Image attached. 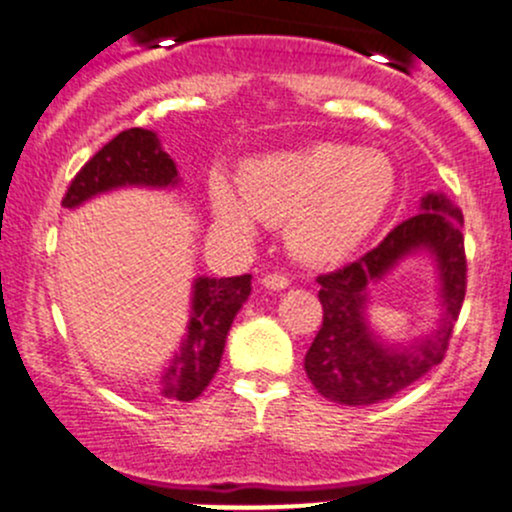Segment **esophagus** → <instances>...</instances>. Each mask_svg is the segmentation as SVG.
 Listing matches in <instances>:
<instances>
[{"mask_svg": "<svg viewBox=\"0 0 512 512\" xmlns=\"http://www.w3.org/2000/svg\"><path fill=\"white\" fill-rule=\"evenodd\" d=\"M262 285L267 289H277V292H280V289L289 287V277L282 275V272H267V275L262 277Z\"/></svg>", "mask_w": 512, "mask_h": 512, "instance_id": "obj_1", "label": "esophagus"}]
</instances>
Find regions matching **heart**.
I'll list each match as a JSON object with an SVG mask.
<instances>
[{"instance_id":"b5f03b06","label":"heart","mask_w":512,"mask_h":512,"mask_svg":"<svg viewBox=\"0 0 512 512\" xmlns=\"http://www.w3.org/2000/svg\"><path fill=\"white\" fill-rule=\"evenodd\" d=\"M235 190L215 183L213 213L225 227L250 232L255 218L287 225L302 260L339 262L381 223L396 195V168L386 153L319 141L297 151L250 160Z\"/></svg>"}]
</instances>
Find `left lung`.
Masks as SVG:
<instances>
[{
    "label": "left lung",
    "instance_id": "left-lung-1",
    "mask_svg": "<svg viewBox=\"0 0 512 512\" xmlns=\"http://www.w3.org/2000/svg\"><path fill=\"white\" fill-rule=\"evenodd\" d=\"M461 227V210L446 195L428 193L421 200V213L396 225L374 250L342 270L317 277L324 319L304 356V371L324 399L347 406L379 404L441 364L466 297ZM416 251H428L439 267L442 322L431 338L411 348L386 345L365 322V294L374 281Z\"/></svg>",
    "mask_w": 512,
    "mask_h": 512
}]
</instances>
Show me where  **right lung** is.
<instances>
[{"label": "right lung", "instance_id": "right-lung-1", "mask_svg": "<svg viewBox=\"0 0 512 512\" xmlns=\"http://www.w3.org/2000/svg\"><path fill=\"white\" fill-rule=\"evenodd\" d=\"M180 183L173 158L160 148L158 136L146 128H128L106 143L76 173L61 205L79 208L86 200L116 188H175ZM252 275L198 277L193 285L188 334L180 352L160 374V396L193 401L218 371L232 319L250 297Z\"/></svg>", "mask_w": 512, "mask_h": 512}]
</instances>
